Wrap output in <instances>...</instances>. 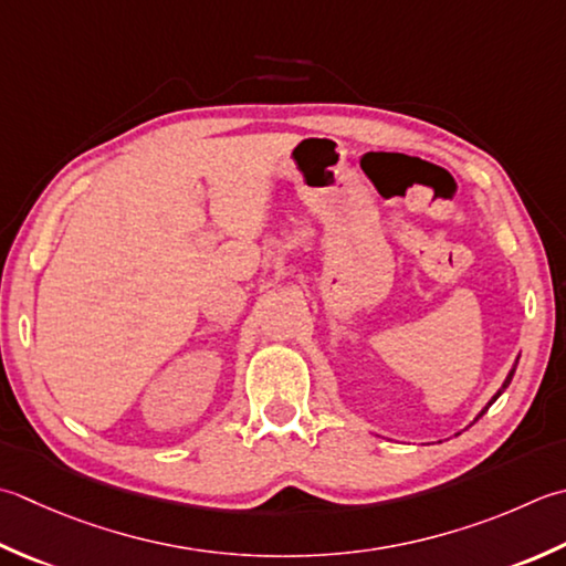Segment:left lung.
I'll return each mask as SVG.
<instances>
[{
    "label": "left lung",
    "mask_w": 566,
    "mask_h": 566,
    "mask_svg": "<svg viewBox=\"0 0 566 566\" xmlns=\"http://www.w3.org/2000/svg\"><path fill=\"white\" fill-rule=\"evenodd\" d=\"M517 360H520V356L515 358V365H513V368H511V373H507V378L503 380V385H501V390H497V392H495V395L491 397V400H489V405H485V407L481 409V412H479V415H475V419H473V422H479V419H481V417H483L485 412H489V407H491V405H493V402L497 400V397H501V395H503V392L507 390V385H511V380H513V375H515V368H517ZM473 422H471V424H473ZM471 424H469V427H471Z\"/></svg>",
    "instance_id": "8db88e82"
}]
</instances>
